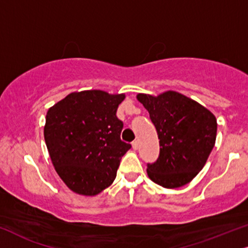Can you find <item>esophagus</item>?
Segmentation results:
<instances>
[{
	"label": "esophagus",
	"instance_id": "34e87169",
	"mask_svg": "<svg viewBox=\"0 0 248 248\" xmlns=\"http://www.w3.org/2000/svg\"><path fill=\"white\" fill-rule=\"evenodd\" d=\"M132 147H133V149H138L139 148V141H138V140H136V141L132 142Z\"/></svg>",
	"mask_w": 248,
	"mask_h": 248
}]
</instances>
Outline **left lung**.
<instances>
[{
  "mask_svg": "<svg viewBox=\"0 0 248 248\" xmlns=\"http://www.w3.org/2000/svg\"><path fill=\"white\" fill-rule=\"evenodd\" d=\"M160 139V154L147 163L148 177L157 185L176 188L202 169L216 140L217 123L208 109L177 92L158 96L138 94Z\"/></svg>",
  "mask_w": 248,
  "mask_h": 248,
  "instance_id": "obj_1",
  "label": "left lung"
}]
</instances>
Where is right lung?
<instances>
[{"label": "right lung", "mask_w": 248, "mask_h": 248, "mask_svg": "<svg viewBox=\"0 0 248 248\" xmlns=\"http://www.w3.org/2000/svg\"><path fill=\"white\" fill-rule=\"evenodd\" d=\"M124 94L94 90L69 94L48 110L45 141L59 176L70 189L95 195L111 185L123 155V122L116 111Z\"/></svg>", "instance_id": "1"}]
</instances>
